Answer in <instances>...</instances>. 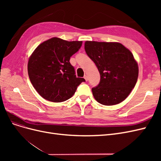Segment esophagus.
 I'll return each mask as SVG.
<instances>
[{"label":"esophagus","instance_id":"34e87169","mask_svg":"<svg viewBox=\"0 0 161 161\" xmlns=\"http://www.w3.org/2000/svg\"><path fill=\"white\" fill-rule=\"evenodd\" d=\"M84 79H85V80H86V81L88 80V76H87V75H85L84 76Z\"/></svg>","mask_w":161,"mask_h":161}]
</instances>
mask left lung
I'll list each match as a JSON object with an SVG mask.
<instances>
[{
    "label": "left lung",
    "instance_id": "obj_1",
    "mask_svg": "<svg viewBox=\"0 0 161 161\" xmlns=\"http://www.w3.org/2000/svg\"><path fill=\"white\" fill-rule=\"evenodd\" d=\"M85 50L100 73L99 85L92 89L96 101L114 105L125 100L138 77V66L131 52L118 42L86 41Z\"/></svg>",
    "mask_w": 161,
    "mask_h": 161
}]
</instances>
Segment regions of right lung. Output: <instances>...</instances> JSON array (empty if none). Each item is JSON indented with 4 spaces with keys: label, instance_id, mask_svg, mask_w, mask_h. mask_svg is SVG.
I'll use <instances>...</instances> for the list:
<instances>
[{
    "label": "right lung",
    "instance_id": "right-lung-1",
    "mask_svg": "<svg viewBox=\"0 0 161 161\" xmlns=\"http://www.w3.org/2000/svg\"><path fill=\"white\" fill-rule=\"evenodd\" d=\"M82 42L52 37L39 45L29 59L28 75L33 87L43 99L62 102L70 99L83 78L76 77L70 57Z\"/></svg>",
    "mask_w": 161,
    "mask_h": 161
}]
</instances>
